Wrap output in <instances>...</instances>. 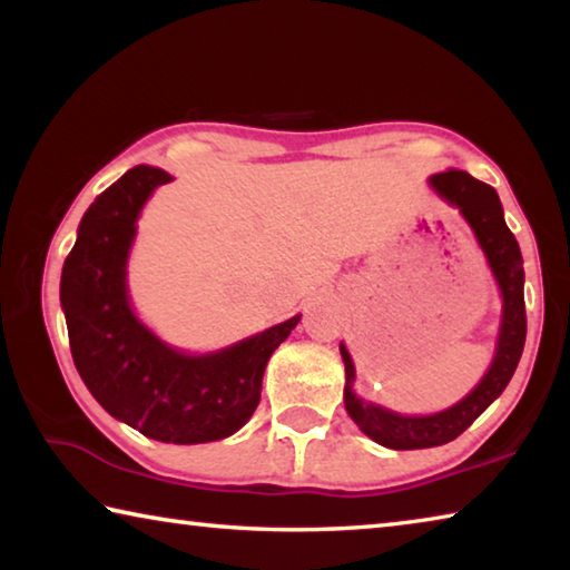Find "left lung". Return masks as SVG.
<instances>
[{
  "instance_id": "8db88e82",
  "label": "left lung",
  "mask_w": 570,
  "mask_h": 570,
  "mask_svg": "<svg viewBox=\"0 0 570 570\" xmlns=\"http://www.w3.org/2000/svg\"><path fill=\"white\" fill-rule=\"evenodd\" d=\"M430 186L442 198L460 208V214L468 218V224L475 230L482 250H485L488 264L498 278L500 292H503V324H500L498 352L493 366L485 377L472 390L465 400L445 412L428 414V417H402L397 412H390L377 404L362 402L356 397L354 384V364L350 352L340 344L346 387L344 404L350 417L360 424L364 435L392 450H422L438 448L445 442L460 438L493 400H498L513 377L525 344V298H523V256H520L518 240L510 234L503 218V206L493 186L472 178L465 170H445L435 173L430 178Z\"/></svg>"
}]
</instances>
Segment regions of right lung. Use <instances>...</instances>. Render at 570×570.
<instances>
[{
  "label": "right lung",
  "instance_id": "add662e5",
  "mask_svg": "<svg viewBox=\"0 0 570 570\" xmlns=\"http://www.w3.org/2000/svg\"><path fill=\"white\" fill-rule=\"evenodd\" d=\"M168 180L166 170L138 166L95 198L65 258L60 302L92 397L146 438L196 445L234 435L250 420L268 356L302 316L206 356L170 350L135 320L125 262L142 204Z\"/></svg>",
  "mask_w": 570,
  "mask_h": 570
}]
</instances>
